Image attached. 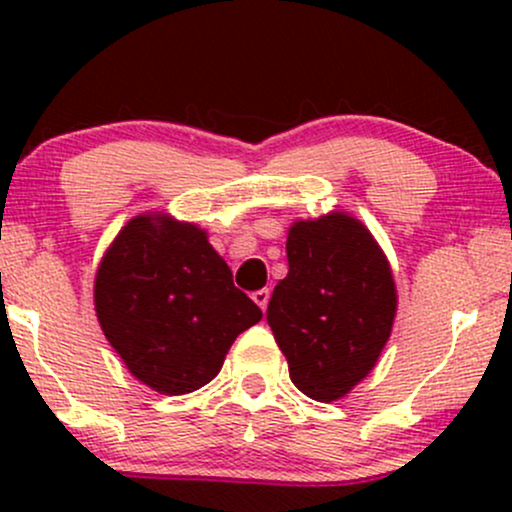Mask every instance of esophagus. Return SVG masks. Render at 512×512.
Instances as JSON below:
<instances>
[{
  "label": "esophagus",
  "mask_w": 512,
  "mask_h": 512,
  "mask_svg": "<svg viewBox=\"0 0 512 512\" xmlns=\"http://www.w3.org/2000/svg\"><path fill=\"white\" fill-rule=\"evenodd\" d=\"M252 301L260 305L262 310H267V303H269V289H260L252 293Z\"/></svg>",
  "instance_id": "1"
}]
</instances>
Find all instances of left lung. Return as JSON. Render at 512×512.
I'll list each match as a JSON object with an SVG mask.
<instances>
[{
    "mask_svg": "<svg viewBox=\"0 0 512 512\" xmlns=\"http://www.w3.org/2000/svg\"><path fill=\"white\" fill-rule=\"evenodd\" d=\"M289 274L274 286L267 322L293 385L317 402L344 397L390 339L395 281L368 228L346 214L293 223Z\"/></svg>",
    "mask_w": 512,
    "mask_h": 512,
    "instance_id": "1",
    "label": "left lung"
}]
</instances>
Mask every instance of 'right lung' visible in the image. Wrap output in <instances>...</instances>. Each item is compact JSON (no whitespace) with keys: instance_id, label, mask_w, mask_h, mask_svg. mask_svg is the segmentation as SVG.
<instances>
[{"instance_id":"add662e5","label":"right lung","mask_w":512,"mask_h":512,"mask_svg":"<svg viewBox=\"0 0 512 512\" xmlns=\"http://www.w3.org/2000/svg\"><path fill=\"white\" fill-rule=\"evenodd\" d=\"M96 315L134 378L185 395L216 378L262 310L233 284L207 233L168 216H137L105 252Z\"/></svg>"}]
</instances>
